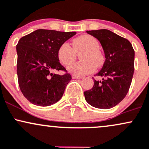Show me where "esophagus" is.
Masks as SVG:
<instances>
[{
  "label": "esophagus",
  "mask_w": 149,
  "mask_h": 149,
  "mask_svg": "<svg viewBox=\"0 0 149 149\" xmlns=\"http://www.w3.org/2000/svg\"><path fill=\"white\" fill-rule=\"evenodd\" d=\"M72 79H81V77H80V76H77V75L72 74Z\"/></svg>",
  "instance_id": "1"
}]
</instances>
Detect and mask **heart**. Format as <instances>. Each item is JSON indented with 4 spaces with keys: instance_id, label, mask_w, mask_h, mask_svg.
<instances>
[{
    "instance_id": "obj_1",
    "label": "heart",
    "mask_w": 149,
    "mask_h": 149,
    "mask_svg": "<svg viewBox=\"0 0 149 149\" xmlns=\"http://www.w3.org/2000/svg\"><path fill=\"white\" fill-rule=\"evenodd\" d=\"M99 42L94 36L85 34L74 38L72 47L68 43H63L58 51L59 61L65 66H69L76 60L77 53L84 51L81 54V62L74 63L69 68V72L77 76H83L92 73L96 67H100L103 58L100 53Z\"/></svg>"
}]
</instances>
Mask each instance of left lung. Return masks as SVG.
Instances as JSON below:
<instances>
[{
  "mask_svg": "<svg viewBox=\"0 0 149 149\" xmlns=\"http://www.w3.org/2000/svg\"><path fill=\"white\" fill-rule=\"evenodd\" d=\"M101 43L105 53L103 68L96 74L93 86L84 91L88 104L95 108L108 109L118 105L126 96L134 70V51L127 38L108 29L86 31Z\"/></svg>",
  "mask_w": 149,
  "mask_h": 149,
  "instance_id": "left-lung-1",
  "label": "left lung"
}]
</instances>
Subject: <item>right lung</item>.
<instances>
[{
    "label": "right lung",
    "instance_id": "obj_1",
    "mask_svg": "<svg viewBox=\"0 0 149 149\" xmlns=\"http://www.w3.org/2000/svg\"><path fill=\"white\" fill-rule=\"evenodd\" d=\"M75 31L37 29L22 37L17 45V73L19 88L30 103L48 106L63 96L72 77L69 73L55 74L67 70L60 63L58 51Z\"/></svg>",
    "mask_w": 149,
    "mask_h": 149
}]
</instances>
